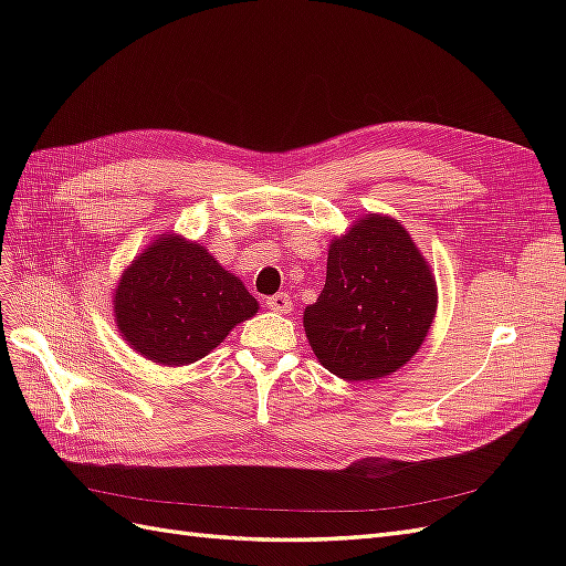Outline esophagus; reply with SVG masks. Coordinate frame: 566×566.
Instances as JSON below:
<instances>
[{"instance_id":"1","label":"esophagus","mask_w":566,"mask_h":566,"mask_svg":"<svg viewBox=\"0 0 566 566\" xmlns=\"http://www.w3.org/2000/svg\"><path fill=\"white\" fill-rule=\"evenodd\" d=\"M266 306L271 312H279V314H287L293 310V300H290L287 293H279V295H271L266 297Z\"/></svg>"}]
</instances>
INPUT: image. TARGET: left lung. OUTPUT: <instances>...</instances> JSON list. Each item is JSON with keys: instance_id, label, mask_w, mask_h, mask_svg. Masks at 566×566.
Masks as SVG:
<instances>
[{"instance_id": "1", "label": "left lung", "mask_w": 566, "mask_h": 566, "mask_svg": "<svg viewBox=\"0 0 566 566\" xmlns=\"http://www.w3.org/2000/svg\"><path fill=\"white\" fill-rule=\"evenodd\" d=\"M437 310L432 271L397 219L368 214L328 252L325 285L304 310L318 361L342 380H380L420 349Z\"/></svg>"}]
</instances>
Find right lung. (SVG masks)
Masks as SVG:
<instances>
[{"label":"right lung","instance_id":"1","mask_svg":"<svg viewBox=\"0 0 566 566\" xmlns=\"http://www.w3.org/2000/svg\"><path fill=\"white\" fill-rule=\"evenodd\" d=\"M119 333L163 366L193 364L210 354L256 300L198 243L165 235L125 271L115 290Z\"/></svg>","mask_w":566,"mask_h":566}]
</instances>
